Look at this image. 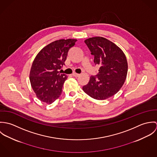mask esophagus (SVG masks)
Instances as JSON below:
<instances>
[{"instance_id":"esophagus-1","label":"esophagus","mask_w":157,"mask_h":157,"mask_svg":"<svg viewBox=\"0 0 157 157\" xmlns=\"http://www.w3.org/2000/svg\"><path fill=\"white\" fill-rule=\"evenodd\" d=\"M73 76H74V77H78V76H80V74H77V73H75V72H74V73H72V74Z\"/></svg>"}]
</instances>
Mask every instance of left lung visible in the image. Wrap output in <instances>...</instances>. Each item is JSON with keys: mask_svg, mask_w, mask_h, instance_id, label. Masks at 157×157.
<instances>
[{"mask_svg": "<svg viewBox=\"0 0 157 157\" xmlns=\"http://www.w3.org/2000/svg\"><path fill=\"white\" fill-rule=\"evenodd\" d=\"M90 54L94 56L95 65L100 66L98 74L90 77L83 90L97 100H105L115 95L124 84L128 62L122 50L109 40L95 37L85 40Z\"/></svg>", "mask_w": 157, "mask_h": 157, "instance_id": "8db88e82", "label": "left lung"}]
</instances>
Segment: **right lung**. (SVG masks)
I'll return each mask as SVG.
<instances>
[{
    "mask_svg": "<svg viewBox=\"0 0 157 157\" xmlns=\"http://www.w3.org/2000/svg\"><path fill=\"white\" fill-rule=\"evenodd\" d=\"M76 39H61L44 47L34 59L29 74L33 90L42 101L51 104L62 94L67 75L58 71L65 65L67 52Z\"/></svg>",
    "mask_w": 157,
    "mask_h": 157,
    "instance_id": "1",
    "label": "right lung"
}]
</instances>
